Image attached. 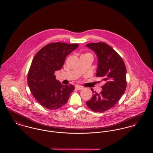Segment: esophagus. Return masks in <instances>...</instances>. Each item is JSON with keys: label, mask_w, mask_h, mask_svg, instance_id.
Masks as SVG:
<instances>
[{"label": "esophagus", "mask_w": 153, "mask_h": 153, "mask_svg": "<svg viewBox=\"0 0 153 153\" xmlns=\"http://www.w3.org/2000/svg\"><path fill=\"white\" fill-rule=\"evenodd\" d=\"M75 88L76 89H78V90H81L84 88V87H81V86H79V85H75Z\"/></svg>", "instance_id": "esophagus-1"}]
</instances>
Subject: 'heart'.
<instances>
[{
    "label": "heart",
    "mask_w": 153,
    "mask_h": 153,
    "mask_svg": "<svg viewBox=\"0 0 153 153\" xmlns=\"http://www.w3.org/2000/svg\"><path fill=\"white\" fill-rule=\"evenodd\" d=\"M88 54H89V53H88Z\"/></svg>",
    "instance_id": "heart-1"
}]
</instances>
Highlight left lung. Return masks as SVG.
Instances as JSON below:
<instances>
[{
    "instance_id": "obj_1",
    "label": "left lung",
    "mask_w": 153,
    "mask_h": 153,
    "mask_svg": "<svg viewBox=\"0 0 153 153\" xmlns=\"http://www.w3.org/2000/svg\"><path fill=\"white\" fill-rule=\"evenodd\" d=\"M98 58L96 76L101 77L105 84L100 94L94 93L86 102L94 112H102L113 107L124 93L126 87V67L121 57L109 45L104 43H90L86 45Z\"/></svg>"
}]
</instances>
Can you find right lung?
Listing matches in <instances>:
<instances>
[{
    "label": "right lung",
    "mask_w": 153,
    "mask_h": 153,
    "mask_svg": "<svg viewBox=\"0 0 153 153\" xmlns=\"http://www.w3.org/2000/svg\"><path fill=\"white\" fill-rule=\"evenodd\" d=\"M78 45L62 42L48 44L34 56L27 75V84L34 98L45 108L61 107L74 90L73 85L61 84L54 74L61 69L67 55Z\"/></svg>",
    "instance_id": "obj_1"
}]
</instances>
